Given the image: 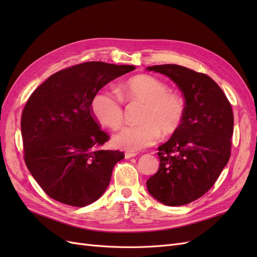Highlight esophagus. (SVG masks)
Segmentation results:
<instances>
[{"instance_id":"34e87169","label":"esophagus","mask_w":257,"mask_h":257,"mask_svg":"<svg viewBox=\"0 0 257 257\" xmlns=\"http://www.w3.org/2000/svg\"><path fill=\"white\" fill-rule=\"evenodd\" d=\"M125 159H131V158H134L136 157V153H132V152H125Z\"/></svg>"}]
</instances>
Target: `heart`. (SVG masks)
I'll return each mask as SVG.
<instances>
[{"label": "heart", "mask_w": 257, "mask_h": 257, "mask_svg": "<svg viewBox=\"0 0 257 257\" xmlns=\"http://www.w3.org/2000/svg\"><path fill=\"white\" fill-rule=\"evenodd\" d=\"M120 92L132 102H143L146 106L141 115L143 123L122 126L112 137L114 147L131 152L143 150L158 142L161 131L170 135L182 125L184 100L178 93L169 91L164 81L150 75H138L124 81ZM121 94L115 90L103 89L92 99L93 114L109 128H116L123 121Z\"/></svg>", "instance_id": "obj_1"}]
</instances>
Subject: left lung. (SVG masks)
<instances>
[{
  "mask_svg": "<svg viewBox=\"0 0 257 257\" xmlns=\"http://www.w3.org/2000/svg\"><path fill=\"white\" fill-rule=\"evenodd\" d=\"M147 69L169 77L185 99L182 125L159 147L160 167L147 189L163 204L183 206L211 189L228 163L234 113L222 89L206 74L176 64Z\"/></svg>",
  "mask_w": 257,
  "mask_h": 257,
  "instance_id": "8db88e82",
  "label": "left lung"
}]
</instances>
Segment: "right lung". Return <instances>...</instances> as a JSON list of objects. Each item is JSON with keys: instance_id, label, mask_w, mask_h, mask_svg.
I'll return each mask as SVG.
<instances>
[{"instance_id": "add662e5", "label": "right lung", "mask_w": 257, "mask_h": 257, "mask_svg": "<svg viewBox=\"0 0 257 257\" xmlns=\"http://www.w3.org/2000/svg\"><path fill=\"white\" fill-rule=\"evenodd\" d=\"M134 69L85 62L51 75L29 97L21 114L25 162L52 199L84 207L106 191L124 153L100 149L110 137L92 112V99L105 84Z\"/></svg>"}]
</instances>
